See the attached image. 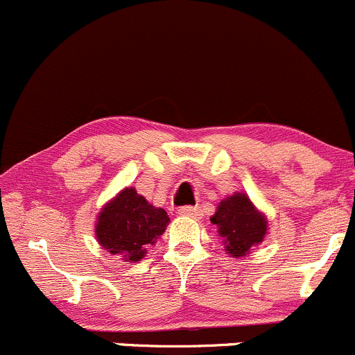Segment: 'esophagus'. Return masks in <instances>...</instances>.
<instances>
[{
    "label": "esophagus",
    "mask_w": 355,
    "mask_h": 355,
    "mask_svg": "<svg viewBox=\"0 0 355 355\" xmlns=\"http://www.w3.org/2000/svg\"><path fill=\"white\" fill-rule=\"evenodd\" d=\"M178 213L184 216H192V218H199V216H201V209H199L198 206H182V208L178 209Z\"/></svg>",
    "instance_id": "34e87169"
}]
</instances>
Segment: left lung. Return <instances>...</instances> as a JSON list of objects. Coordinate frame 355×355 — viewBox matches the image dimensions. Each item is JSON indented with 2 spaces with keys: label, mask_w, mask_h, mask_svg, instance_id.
Wrapping results in <instances>:
<instances>
[{
  "label": "left lung",
  "mask_w": 355,
  "mask_h": 355,
  "mask_svg": "<svg viewBox=\"0 0 355 355\" xmlns=\"http://www.w3.org/2000/svg\"><path fill=\"white\" fill-rule=\"evenodd\" d=\"M211 223L218 229V236L223 237L225 251L234 258L246 257L267 234V218L243 192H236L220 201Z\"/></svg>",
  "instance_id": "left-lung-1"
}]
</instances>
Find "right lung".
I'll use <instances>...</instances> for the list:
<instances>
[{
	"label": "right lung",
	"mask_w": 355,
	"mask_h": 355,
	"mask_svg": "<svg viewBox=\"0 0 355 355\" xmlns=\"http://www.w3.org/2000/svg\"><path fill=\"white\" fill-rule=\"evenodd\" d=\"M170 216L149 205L133 187H126L102 208L95 225L101 246L130 261H140L157 237L166 230Z\"/></svg>",
	"instance_id": "add662e5"
}]
</instances>
